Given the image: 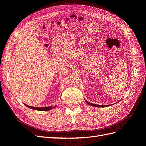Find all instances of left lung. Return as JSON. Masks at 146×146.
<instances>
[{
	"mask_svg": "<svg viewBox=\"0 0 146 146\" xmlns=\"http://www.w3.org/2000/svg\"><path fill=\"white\" fill-rule=\"evenodd\" d=\"M85 101L90 105L91 106H95V107H101V108H103V107H106V106H110V105H96V104H92L88 101H87L86 99H85Z\"/></svg>",
	"mask_w": 146,
	"mask_h": 146,
	"instance_id": "left-lung-1",
	"label": "left lung"
}]
</instances>
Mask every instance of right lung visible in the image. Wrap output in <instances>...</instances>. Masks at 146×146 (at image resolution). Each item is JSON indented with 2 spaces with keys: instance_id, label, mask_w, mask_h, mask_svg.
I'll use <instances>...</instances> for the list:
<instances>
[{
  "instance_id": "add662e5",
  "label": "right lung",
  "mask_w": 146,
  "mask_h": 146,
  "mask_svg": "<svg viewBox=\"0 0 146 146\" xmlns=\"http://www.w3.org/2000/svg\"><path fill=\"white\" fill-rule=\"evenodd\" d=\"M24 104L27 106L28 108H31V109H33L34 110H37V111H50L52 108H55L56 107V105H55L54 106H47V107H34V106H30L27 104H25V103H24Z\"/></svg>"
}]
</instances>
